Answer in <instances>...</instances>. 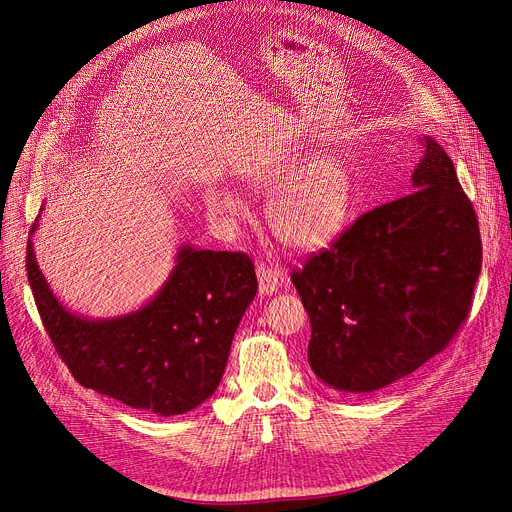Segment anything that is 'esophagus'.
Masks as SVG:
<instances>
[{
	"mask_svg": "<svg viewBox=\"0 0 512 512\" xmlns=\"http://www.w3.org/2000/svg\"><path fill=\"white\" fill-rule=\"evenodd\" d=\"M257 280H259V292L261 294H274L282 286V274L276 267H270L265 263H257Z\"/></svg>",
	"mask_w": 512,
	"mask_h": 512,
	"instance_id": "obj_1",
	"label": "esophagus"
}]
</instances>
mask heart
Wrapping results in <instances>:
<instances>
[{
    "label": "heart",
    "mask_w": 512,
    "mask_h": 512,
    "mask_svg": "<svg viewBox=\"0 0 512 512\" xmlns=\"http://www.w3.org/2000/svg\"><path fill=\"white\" fill-rule=\"evenodd\" d=\"M259 191L278 193L265 209L267 226L284 247L315 251L340 234L355 205V178L338 155H317L307 161L301 151H286L242 172ZM205 205L222 220L242 213L240 197L228 186L205 188Z\"/></svg>",
    "instance_id": "b5f03b06"
}]
</instances>
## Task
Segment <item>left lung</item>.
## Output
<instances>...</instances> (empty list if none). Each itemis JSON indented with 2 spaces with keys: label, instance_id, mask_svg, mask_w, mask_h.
I'll list each match as a JSON object with an SVG mask.
<instances>
[{
  "label": "left lung",
  "instance_id": "left-lung-1",
  "mask_svg": "<svg viewBox=\"0 0 512 512\" xmlns=\"http://www.w3.org/2000/svg\"><path fill=\"white\" fill-rule=\"evenodd\" d=\"M413 191L375 207L313 255L292 284L309 313V365L326 386L378 392L442 353L481 270L477 215L432 137Z\"/></svg>",
  "mask_w": 512,
  "mask_h": 512
}]
</instances>
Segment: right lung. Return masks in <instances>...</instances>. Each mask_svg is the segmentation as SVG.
Listing matches in <instances>:
<instances>
[{
  "label": "right lung",
  "mask_w": 512,
  "mask_h": 512,
  "mask_svg": "<svg viewBox=\"0 0 512 512\" xmlns=\"http://www.w3.org/2000/svg\"><path fill=\"white\" fill-rule=\"evenodd\" d=\"M26 274L43 326L74 380L159 417L193 411L220 386L234 332L257 294L249 255L186 245L155 297L112 319L68 311L43 278L31 238Z\"/></svg>",
  "instance_id": "add662e5"
}]
</instances>
